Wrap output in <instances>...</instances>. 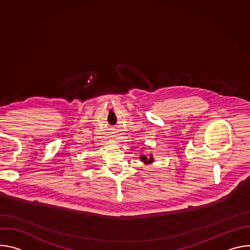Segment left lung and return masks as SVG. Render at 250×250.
Masks as SVG:
<instances>
[{
  "instance_id": "left-lung-1",
  "label": "left lung",
  "mask_w": 250,
  "mask_h": 250,
  "mask_svg": "<svg viewBox=\"0 0 250 250\" xmlns=\"http://www.w3.org/2000/svg\"><path fill=\"white\" fill-rule=\"evenodd\" d=\"M140 159H141L142 162H145L146 164H150V163H152V162L154 161V159H153V157H152V154H149V156L141 155Z\"/></svg>"
}]
</instances>
